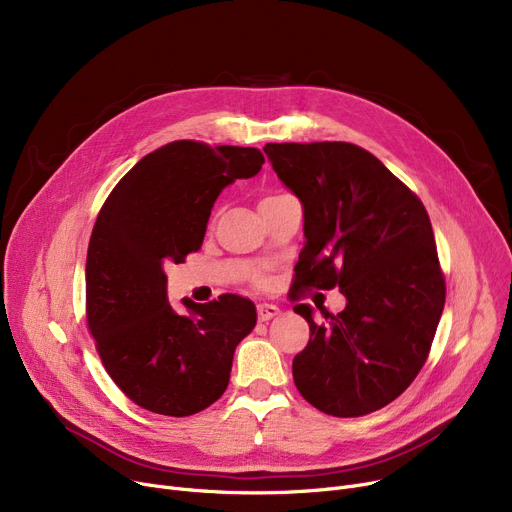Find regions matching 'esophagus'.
I'll return each mask as SVG.
<instances>
[{
    "label": "esophagus",
    "mask_w": 512,
    "mask_h": 512,
    "mask_svg": "<svg viewBox=\"0 0 512 512\" xmlns=\"http://www.w3.org/2000/svg\"><path fill=\"white\" fill-rule=\"evenodd\" d=\"M278 313H280V309H278L276 305H272V303H261V305H257V315H259L261 321H270V319L276 317Z\"/></svg>",
    "instance_id": "esophagus-1"
}]
</instances>
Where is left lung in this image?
I'll return each instance as SVG.
<instances>
[{"label": "left lung", "instance_id": "obj_1", "mask_svg": "<svg viewBox=\"0 0 512 512\" xmlns=\"http://www.w3.org/2000/svg\"><path fill=\"white\" fill-rule=\"evenodd\" d=\"M267 159L303 205L297 286L334 288L346 307L315 324L292 361L303 398L334 417L378 411L423 367L446 286L423 203L382 161L351 143H267Z\"/></svg>", "mask_w": 512, "mask_h": 512}]
</instances>
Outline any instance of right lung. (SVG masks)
I'll list each match as a JSON object with an SVG mask.
<instances>
[{"mask_svg": "<svg viewBox=\"0 0 512 512\" xmlns=\"http://www.w3.org/2000/svg\"><path fill=\"white\" fill-rule=\"evenodd\" d=\"M253 147L176 141L145 155L103 203L87 253V321L99 357L139 407L195 415L230 382L238 342L257 324L249 299L168 303L170 263L201 249L215 199L263 166Z\"/></svg>", "mask_w": 512, "mask_h": 512, "instance_id": "1", "label": "right lung"}]
</instances>
